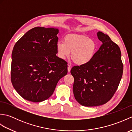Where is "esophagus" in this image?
<instances>
[{
	"instance_id": "1",
	"label": "esophagus",
	"mask_w": 132,
	"mask_h": 132,
	"mask_svg": "<svg viewBox=\"0 0 132 132\" xmlns=\"http://www.w3.org/2000/svg\"><path fill=\"white\" fill-rule=\"evenodd\" d=\"M68 72H70L71 70V66L69 64H68Z\"/></svg>"
}]
</instances>
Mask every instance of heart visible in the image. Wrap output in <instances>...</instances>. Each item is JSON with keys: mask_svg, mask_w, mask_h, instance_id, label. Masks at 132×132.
<instances>
[{"mask_svg": "<svg viewBox=\"0 0 132 132\" xmlns=\"http://www.w3.org/2000/svg\"><path fill=\"white\" fill-rule=\"evenodd\" d=\"M97 48L96 42L84 35L70 34L64 37L63 42L57 44L60 58H68L71 52V59L78 65H84L90 62Z\"/></svg>", "mask_w": 132, "mask_h": 132, "instance_id": "b5f03b06", "label": "heart"}]
</instances>
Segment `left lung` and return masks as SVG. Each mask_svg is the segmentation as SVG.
<instances>
[{"label":"left lung","instance_id":"8db88e82","mask_svg":"<svg viewBox=\"0 0 132 132\" xmlns=\"http://www.w3.org/2000/svg\"><path fill=\"white\" fill-rule=\"evenodd\" d=\"M102 45L92 60L84 65L74 66L73 92L80 104L95 106L111 99L118 88L123 72L121 50L107 35L97 33Z\"/></svg>","mask_w":132,"mask_h":132}]
</instances>
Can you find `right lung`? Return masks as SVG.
I'll return each instance as SVG.
<instances>
[{
    "instance_id": "right-lung-1",
    "label": "right lung",
    "mask_w": 132,
    "mask_h": 132,
    "mask_svg": "<svg viewBox=\"0 0 132 132\" xmlns=\"http://www.w3.org/2000/svg\"><path fill=\"white\" fill-rule=\"evenodd\" d=\"M58 32L54 28H33L14 46L11 82L24 99L35 103L47 99L68 73V62L56 55Z\"/></svg>"
}]
</instances>
